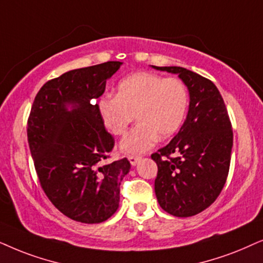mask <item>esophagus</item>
I'll return each mask as SVG.
<instances>
[{
    "label": "esophagus",
    "instance_id": "34e87169",
    "mask_svg": "<svg viewBox=\"0 0 263 263\" xmlns=\"http://www.w3.org/2000/svg\"><path fill=\"white\" fill-rule=\"evenodd\" d=\"M139 160H141V156H134V155L128 156V161H129V163L132 164V166H136V164L138 163Z\"/></svg>",
    "mask_w": 263,
    "mask_h": 263
}]
</instances>
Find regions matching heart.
<instances>
[{"mask_svg": "<svg viewBox=\"0 0 263 263\" xmlns=\"http://www.w3.org/2000/svg\"><path fill=\"white\" fill-rule=\"evenodd\" d=\"M189 93L177 78L152 72L129 74L118 84L117 96L99 102L103 124L114 136L126 134L136 118L139 124L120 142V150L137 155L152 149L159 138H168L181 127L186 117Z\"/></svg>", "mask_w": 263, "mask_h": 263, "instance_id": "b5f03b06", "label": "heart"}]
</instances>
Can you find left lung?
I'll return each instance as SVG.
<instances>
[{
	"label": "left lung",
	"mask_w": 263,
	"mask_h": 263,
	"mask_svg": "<svg viewBox=\"0 0 263 263\" xmlns=\"http://www.w3.org/2000/svg\"><path fill=\"white\" fill-rule=\"evenodd\" d=\"M153 68L178 74L190 96L179 132L152 155L157 164L155 194L160 207L171 215L187 218L208 208L226 183L232 126L214 83L177 66Z\"/></svg>",
	"instance_id": "obj_1"
}]
</instances>
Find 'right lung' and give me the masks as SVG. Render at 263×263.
<instances>
[{"label":"right lung","mask_w":263,"mask_h":263,"mask_svg":"<svg viewBox=\"0 0 263 263\" xmlns=\"http://www.w3.org/2000/svg\"><path fill=\"white\" fill-rule=\"evenodd\" d=\"M122 62L72 69L44 84L34 97L27 141L41 186L52 204L84 223L106 221L119 208L129 161L104 162L114 138L99 104L107 80Z\"/></svg>","instance_id":"add662e5"}]
</instances>
